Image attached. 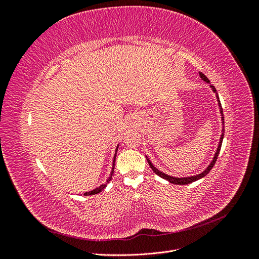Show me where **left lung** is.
I'll return each instance as SVG.
<instances>
[{"mask_svg":"<svg viewBox=\"0 0 259 259\" xmlns=\"http://www.w3.org/2000/svg\"><path fill=\"white\" fill-rule=\"evenodd\" d=\"M200 76L202 77V80H204L205 82H207V83H209V80L207 79V77L203 74L202 72H200ZM210 88H211V90H213V92H215L216 93V90H215V88L213 85H210ZM216 97H217V99H218V105H219V107H221V113H222V115H223V108H222V104H221V101H219V98H218V95L216 94ZM222 120H223V123H224V116L222 117ZM223 139H224V133L222 134V136H221V140H219V144H218V148H217V151H216V153H215V155H214V159H213V161L210 162V164L209 165L207 166V168L205 169V170H203L201 174H199V175H195V176H191V177H184V178H177V177H171V176H169V175H166V174H164V173H162V171H160L158 168H155L153 165H152V163L150 162V160H149L147 156V161H148V163H149V165H150V167L152 168V170L154 171V173L158 175V176H160V177H162V178H164V179H166V180H168L169 183H171V184H175V185H188V184H191V183H193V182H195V180H198V179H200V178H202V177H204V176H206L208 173H209V170L213 168V166L215 165V163H216V160H217V156H218V154H219V151H221V148H222V144H223Z\"/></svg>","mask_w":259,"mask_h":259,"instance_id":"8db88e82","label":"left lung"}]
</instances>
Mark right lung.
I'll return each instance as SVG.
<instances>
[{"label": "right lung", "instance_id": "1", "mask_svg": "<svg viewBox=\"0 0 259 259\" xmlns=\"http://www.w3.org/2000/svg\"><path fill=\"white\" fill-rule=\"evenodd\" d=\"M116 151H117V147H116V150H115V155H116ZM115 155H114V159H113V166H112V170H111V176L109 177V179L107 180V183L106 184H104V185H101V186H99L98 188H96V189H94V190H92V191H89V192H85L84 193V195H93V194H97V193H99L100 191H103L105 188L107 187V185H108V183L110 182L111 180V178H112V175H113V171H114V163H115Z\"/></svg>", "mask_w": 259, "mask_h": 259}]
</instances>
